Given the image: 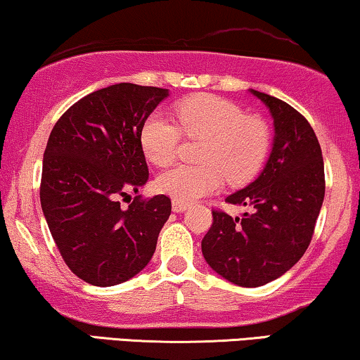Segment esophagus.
Wrapping results in <instances>:
<instances>
[{
  "label": "esophagus",
  "instance_id": "obj_1",
  "mask_svg": "<svg viewBox=\"0 0 360 360\" xmlns=\"http://www.w3.org/2000/svg\"><path fill=\"white\" fill-rule=\"evenodd\" d=\"M172 208H174L175 213H184L185 210H188V205L184 203V201L174 200V201H172Z\"/></svg>",
  "mask_w": 360,
  "mask_h": 360
}]
</instances>
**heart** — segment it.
Instances as JSON below:
<instances>
[{
  "label": "heart",
  "mask_w": 360,
  "mask_h": 360,
  "mask_svg": "<svg viewBox=\"0 0 360 360\" xmlns=\"http://www.w3.org/2000/svg\"><path fill=\"white\" fill-rule=\"evenodd\" d=\"M176 122L152 112L141 127V147L157 167L172 164L180 137L203 141L201 165H175L157 179V188L176 201L191 203L218 191L224 175L231 184H245L262 169L272 146L264 120L245 116L233 101L214 95H196L175 106Z\"/></svg>",
  "instance_id": "1"
}]
</instances>
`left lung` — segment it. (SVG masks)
Segmentation results:
<instances>
[{"label": "left lung", "mask_w": 360, "mask_h": 360, "mask_svg": "<svg viewBox=\"0 0 360 360\" xmlns=\"http://www.w3.org/2000/svg\"><path fill=\"white\" fill-rule=\"evenodd\" d=\"M274 117L275 137L262 174L229 195L250 208L243 218L213 210L201 240L210 267L239 287H262L293 267L311 243L324 200L321 147L307 117L278 98L250 90Z\"/></svg>", "instance_id": "1"}]
</instances>
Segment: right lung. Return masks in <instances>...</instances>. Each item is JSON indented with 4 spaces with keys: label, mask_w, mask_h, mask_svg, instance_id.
<instances>
[{
    "label": "right lung",
    "mask_w": 360,
    "mask_h": 360,
    "mask_svg": "<svg viewBox=\"0 0 360 360\" xmlns=\"http://www.w3.org/2000/svg\"><path fill=\"white\" fill-rule=\"evenodd\" d=\"M167 96L165 88L134 83L101 88L68 108L49 136L42 211L62 259L86 283L126 282L155 252L170 198L137 195L127 208L120 198L149 179L141 127Z\"/></svg>",
    "instance_id": "obj_1"
}]
</instances>
